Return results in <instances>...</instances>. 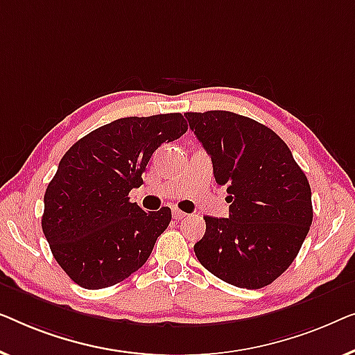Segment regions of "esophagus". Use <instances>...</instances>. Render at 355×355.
Listing matches in <instances>:
<instances>
[{"label":"esophagus","mask_w":355,"mask_h":355,"mask_svg":"<svg viewBox=\"0 0 355 355\" xmlns=\"http://www.w3.org/2000/svg\"><path fill=\"white\" fill-rule=\"evenodd\" d=\"M172 216H173V218H177V220H180V218L187 217V214L180 211V209H173V211H172Z\"/></svg>","instance_id":"34e87169"}]
</instances>
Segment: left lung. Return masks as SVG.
<instances>
[{"mask_svg": "<svg viewBox=\"0 0 355 355\" xmlns=\"http://www.w3.org/2000/svg\"><path fill=\"white\" fill-rule=\"evenodd\" d=\"M184 116L230 194L228 218L204 217L198 261L233 286H267L291 266L312 225L306 173L286 143L252 119L228 111Z\"/></svg>", "mask_w": 355, "mask_h": 355, "instance_id": "left-lung-1", "label": "left lung"}]
</instances>
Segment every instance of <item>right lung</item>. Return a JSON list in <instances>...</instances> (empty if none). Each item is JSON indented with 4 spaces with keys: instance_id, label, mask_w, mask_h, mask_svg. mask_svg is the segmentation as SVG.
Wrapping results in <instances>:
<instances>
[{
    "instance_id": "right-lung-1",
    "label": "right lung",
    "mask_w": 355,
    "mask_h": 355,
    "mask_svg": "<svg viewBox=\"0 0 355 355\" xmlns=\"http://www.w3.org/2000/svg\"><path fill=\"white\" fill-rule=\"evenodd\" d=\"M187 130L178 112L123 117L85 135L64 154L44 193L42 228L72 282L107 288L148 261L172 212H144L128 193L141 187L153 153Z\"/></svg>"
}]
</instances>
